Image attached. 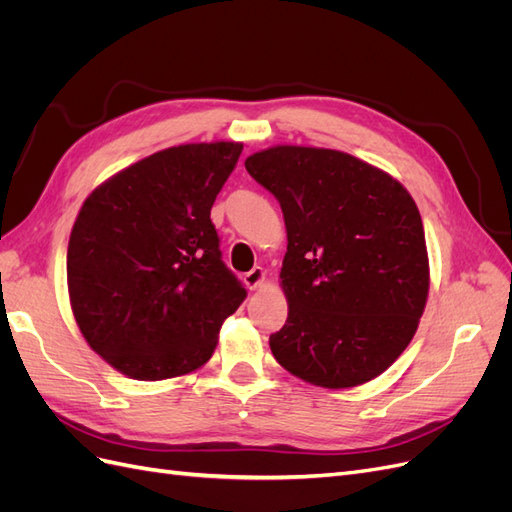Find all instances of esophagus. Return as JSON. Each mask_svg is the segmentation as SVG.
<instances>
[{"label": "esophagus", "mask_w": 512, "mask_h": 512, "mask_svg": "<svg viewBox=\"0 0 512 512\" xmlns=\"http://www.w3.org/2000/svg\"><path fill=\"white\" fill-rule=\"evenodd\" d=\"M265 280H267V273L262 267H254L250 273L243 275V282L250 290H258L262 284H265Z\"/></svg>", "instance_id": "34e87169"}]
</instances>
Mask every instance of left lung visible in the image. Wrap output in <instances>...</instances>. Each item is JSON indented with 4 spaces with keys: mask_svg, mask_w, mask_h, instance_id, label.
I'll list each match as a JSON object with an SVG mask.
<instances>
[{
    "mask_svg": "<svg viewBox=\"0 0 512 512\" xmlns=\"http://www.w3.org/2000/svg\"><path fill=\"white\" fill-rule=\"evenodd\" d=\"M245 168L277 198L288 247L284 327L269 337L286 371L322 389L378 378L425 312L429 258L410 192L344 151L275 145Z\"/></svg>",
    "mask_w": 512,
    "mask_h": 512,
    "instance_id": "8db88e82",
    "label": "left lung"
}]
</instances>
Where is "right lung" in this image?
<instances>
[{
    "mask_svg": "<svg viewBox=\"0 0 512 512\" xmlns=\"http://www.w3.org/2000/svg\"><path fill=\"white\" fill-rule=\"evenodd\" d=\"M241 143H188L100 183L76 215L68 294L89 348L145 382L188 376L218 346L245 288L222 262L215 196Z\"/></svg>",
    "mask_w": 512,
    "mask_h": 512,
    "instance_id": "1",
    "label": "right lung"
}]
</instances>
